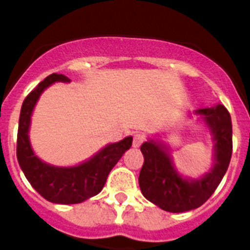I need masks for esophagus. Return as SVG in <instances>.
Listing matches in <instances>:
<instances>
[{"label": "esophagus", "mask_w": 250, "mask_h": 250, "mask_svg": "<svg viewBox=\"0 0 250 250\" xmlns=\"http://www.w3.org/2000/svg\"><path fill=\"white\" fill-rule=\"evenodd\" d=\"M145 141H146V136L143 135V134H136L134 136V141H132V146L139 147Z\"/></svg>", "instance_id": "obj_1"}]
</instances>
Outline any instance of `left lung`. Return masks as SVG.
I'll return each instance as SVG.
<instances>
[{
  "instance_id": "left-lung-1",
  "label": "left lung",
  "mask_w": 250,
  "mask_h": 250,
  "mask_svg": "<svg viewBox=\"0 0 250 250\" xmlns=\"http://www.w3.org/2000/svg\"><path fill=\"white\" fill-rule=\"evenodd\" d=\"M209 127L214 141V161L209 173L190 179L178 173L165 142L148 139L141 146L145 158L139 174L142 194L150 202L170 213L199 208L214 193L224 178L231 158V119L222 104L195 111Z\"/></svg>"
}]
</instances>
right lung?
Wrapping results in <instances>:
<instances>
[{
	"instance_id": "obj_1",
	"label": "right lung",
	"mask_w": 250,
	"mask_h": 250,
	"mask_svg": "<svg viewBox=\"0 0 250 250\" xmlns=\"http://www.w3.org/2000/svg\"><path fill=\"white\" fill-rule=\"evenodd\" d=\"M56 82L69 83L71 80L64 75L52 73L25 98L19 120L17 159L32 188L46 201L62 205L80 204L102 191L109 171L132 145V136L107 145L77 166L59 167L42 162L30 146V116L41 93Z\"/></svg>"
}]
</instances>
